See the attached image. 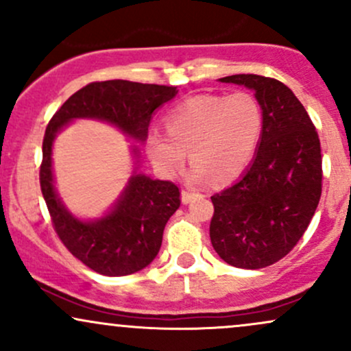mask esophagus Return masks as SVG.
Instances as JSON below:
<instances>
[{
    "label": "esophagus",
    "instance_id": "esophagus-1",
    "mask_svg": "<svg viewBox=\"0 0 351 351\" xmlns=\"http://www.w3.org/2000/svg\"><path fill=\"white\" fill-rule=\"evenodd\" d=\"M198 196H201L199 193H193V191H186V189H183V191H181V201H183L184 204H188V203H191L193 199L195 198H198Z\"/></svg>",
    "mask_w": 351,
    "mask_h": 351
}]
</instances>
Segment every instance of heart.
Listing matches in <instances>:
<instances>
[{
    "label": "heart",
    "instance_id": "1",
    "mask_svg": "<svg viewBox=\"0 0 351 351\" xmlns=\"http://www.w3.org/2000/svg\"><path fill=\"white\" fill-rule=\"evenodd\" d=\"M165 122L168 134L153 128L147 136L148 156L163 175L180 173L189 152L195 183H228L251 163L264 132V110L251 92L199 94L173 107Z\"/></svg>",
    "mask_w": 351,
    "mask_h": 351
}]
</instances>
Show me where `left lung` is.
Masks as SVG:
<instances>
[{
    "mask_svg": "<svg viewBox=\"0 0 351 351\" xmlns=\"http://www.w3.org/2000/svg\"><path fill=\"white\" fill-rule=\"evenodd\" d=\"M254 90L264 132L244 175L211 196L209 237L224 263L267 267L292 251L322 195L320 140L300 100L279 80L256 74L219 79Z\"/></svg>",
    "mask_w": 351,
    "mask_h": 351,
    "instance_id": "1",
    "label": "left lung"
}]
</instances>
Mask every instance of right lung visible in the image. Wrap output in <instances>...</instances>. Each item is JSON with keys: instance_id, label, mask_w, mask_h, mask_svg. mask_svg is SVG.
<instances>
[{"instance_id": "obj_1", "label": "right lung", "mask_w": 351, "mask_h": 351, "mask_svg": "<svg viewBox=\"0 0 351 351\" xmlns=\"http://www.w3.org/2000/svg\"><path fill=\"white\" fill-rule=\"evenodd\" d=\"M178 94L176 87L130 80L92 82L71 95L52 115L43 140L41 191L62 244L102 276L119 277L147 267L162 247L163 229L180 208V189L171 181L134 171L117 203L99 219L84 221L64 206L52 175V143L75 119L107 122L136 142H145L153 112ZM135 158L138 148L132 147Z\"/></svg>"}]
</instances>
